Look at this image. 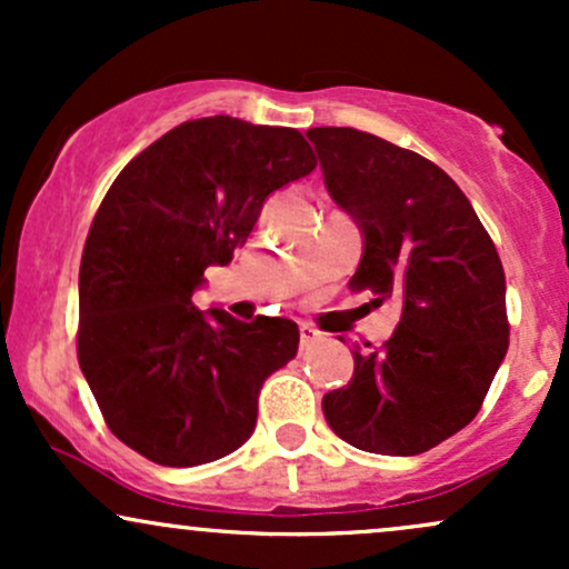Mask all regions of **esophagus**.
Returning a JSON list of instances; mask_svg holds the SVG:
<instances>
[{
  "label": "esophagus",
  "instance_id": "esophagus-1",
  "mask_svg": "<svg viewBox=\"0 0 569 569\" xmlns=\"http://www.w3.org/2000/svg\"><path fill=\"white\" fill-rule=\"evenodd\" d=\"M316 339H321V331L316 329V326L310 323H299V342H302V348H307V345H312Z\"/></svg>",
  "mask_w": 569,
  "mask_h": 569
}]
</instances>
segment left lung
Listing matches in <instances>:
<instances>
[{"label": "left lung", "mask_w": 569, "mask_h": 569, "mask_svg": "<svg viewBox=\"0 0 569 569\" xmlns=\"http://www.w3.org/2000/svg\"><path fill=\"white\" fill-rule=\"evenodd\" d=\"M323 181L363 232L352 291L396 299L382 348L352 350V380L323 396L356 449L411 457L479 415L508 350L506 276L485 224L436 162L356 128H310Z\"/></svg>", "instance_id": "1"}]
</instances>
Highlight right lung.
Listing matches in <instances>:
<instances>
[{"mask_svg": "<svg viewBox=\"0 0 569 569\" xmlns=\"http://www.w3.org/2000/svg\"><path fill=\"white\" fill-rule=\"evenodd\" d=\"M316 166L299 130L217 114L168 130L109 187L82 251L77 358L109 430L147 460L202 466L253 433L297 323L202 312L192 293L206 267L232 262L264 200Z\"/></svg>", "mask_w": 569, "mask_h": 569, "instance_id": "obj_1", "label": "right lung"}]
</instances>
